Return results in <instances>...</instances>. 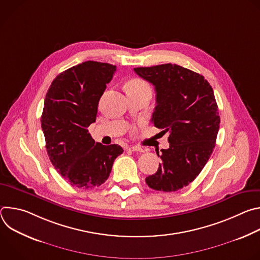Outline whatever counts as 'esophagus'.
Wrapping results in <instances>:
<instances>
[{"instance_id": "1", "label": "esophagus", "mask_w": 260, "mask_h": 260, "mask_svg": "<svg viewBox=\"0 0 260 260\" xmlns=\"http://www.w3.org/2000/svg\"><path fill=\"white\" fill-rule=\"evenodd\" d=\"M127 150L136 151V152H143L144 151L142 148L139 147V146H129V147H127Z\"/></svg>"}]
</instances>
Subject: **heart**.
<instances>
[{
    "label": "heart",
    "mask_w": 260,
    "mask_h": 260,
    "mask_svg": "<svg viewBox=\"0 0 260 260\" xmlns=\"http://www.w3.org/2000/svg\"><path fill=\"white\" fill-rule=\"evenodd\" d=\"M137 88H149L148 84L141 80V79H135L129 83V89H137Z\"/></svg>",
    "instance_id": "obj_1"
}]
</instances>
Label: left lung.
<instances>
[{"mask_svg":"<svg viewBox=\"0 0 260 260\" xmlns=\"http://www.w3.org/2000/svg\"><path fill=\"white\" fill-rule=\"evenodd\" d=\"M134 71L154 85L151 121L170 134V148L156 152L162 162L146 183L154 190L177 191L199 176L215 148L220 117L213 88L204 76L175 63Z\"/></svg>","mask_w":260,"mask_h":260,"instance_id":"1","label":"left lung"}]
</instances>
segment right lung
I'll use <instances>...</instances> for the list:
<instances>
[{
  "instance_id": "right-lung-1",
  "label": "right lung",
  "mask_w": 260,
  "mask_h": 260,
  "mask_svg": "<svg viewBox=\"0 0 260 260\" xmlns=\"http://www.w3.org/2000/svg\"><path fill=\"white\" fill-rule=\"evenodd\" d=\"M116 66L87 60L56 76L45 98L41 126L49 159L73 186L93 188L109 177L123 149L95 142L87 127L95 121L98 106Z\"/></svg>"
}]
</instances>
